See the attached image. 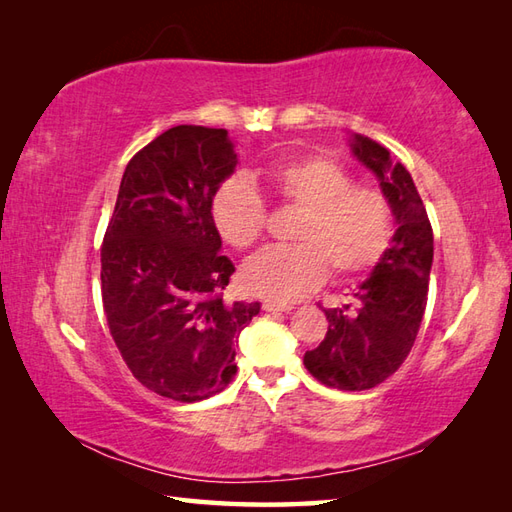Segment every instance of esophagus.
Masks as SVG:
<instances>
[{
	"label": "esophagus",
	"mask_w": 512,
	"mask_h": 512,
	"mask_svg": "<svg viewBox=\"0 0 512 512\" xmlns=\"http://www.w3.org/2000/svg\"><path fill=\"white\" fill-rule=\"evenodd\" d=\"M292 308V303H284V301H275V299H266L264 301V310L266 312H290Z\"/></svg>",
	"instance_id": "1"
}]
</instances>
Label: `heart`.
I'll list each match as a JSON object with an SVG mask.
<instances>
[{
  "mask_svg": "<svg viewBox=\"0 0 512 512\" xmlns=\"http://www.w3.org/2000/svg\"><path fill=\"white\" fill-rule=\"evenodd\" d=\"M277 198L299 209L292 226L297 244L268 246L242 268L246 290L290 301L323 284L328 266L339 277L361 275L385 253L391 211L374 189H356L354 178L328 158L286 162L266 173ZM211 220L226 244L253 246L264 233L262 195L244 178L222 182L211 200Z\"/></svg>",
  "mask_w": 512,
  "mask_h": 512,
  "instance_id": "b5f03b06",
  "label": "heart"
}]
</instances>
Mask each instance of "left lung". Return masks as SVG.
Masks as SVG:
<instances>
[{
  "label": "left lung",
  "instance_id": "1",
  "mask_svg": "<svg viewBox=\"0 0 512 512\" xmlns=\"http://www.w3.org/2000/svg\"><path fill=\"white\" fill-rule=\"evenodd\" d=\"M350 149L378 178L396 233L352 301L323 310L328 332L303 365L323 385L363 391L394 374L416 341L427 308L433 231L416 184L400 162H391L389 149L361 134H352Z\"/></svg>",
  "mask_w": 512,
  "mask_h": 512
}]
</instances>
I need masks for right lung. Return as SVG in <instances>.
Wrapping results in <instances>:
<instances>
[{"label": "right lung", "mask_w": 512, "mask_h": 512, "mask_svg": "<svg viewBox=\"0 0 512 512\" xmlns=\"http://www.w3.org/2000/svg\"><path fill=\"white\" fill-rule=\"evenodd\" d=\"M237 167L226 129L178 125L127 162L101 246L107 325L147 389L180 402L231 383L235 343L259 303H226L235 266L211 220L217 187Z\"/></svg>", "instance_id": "obj_1"}]
</instances>
